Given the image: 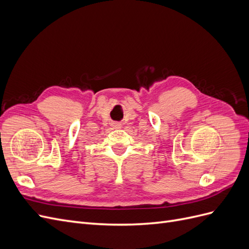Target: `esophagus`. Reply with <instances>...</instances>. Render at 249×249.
I'll use <instances>...</instances> for the list:
<instances>
[{
  "label": "esophagus",
  "mask_w": 249,
  "mask_h": 249,
  "mask_svg": "<svg viewBox=\"0 0 249 249\" xmlns=\"http://www.w3.org/2000/svg\"><path fill=\"white\" fill-rule=\"evenodd\" d=\"M112 125H113V127H114V129H120V127H122V124H117V123H114Z\"/></svg>",
  "instance_id": "esophagus-1"
}]
</instances>
